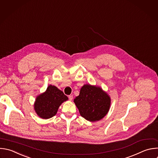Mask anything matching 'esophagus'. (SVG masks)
Masks as SVG:
<instances>
[{
    "instance_id": "obj_1",
    "label": "esophagus",
    "mask_w": 158,
    "mask_h": 158,
    "mask_svg": "<svg viewBox=\"0 0 158 158\" xmlns=\"http://www.w3.org/2000/svg\"><path fill=\"white\" fill-rule=\"evenodd\" d=\"M69 100H73V96L72 95H69Z\"/></svg>"
}]
</instances>
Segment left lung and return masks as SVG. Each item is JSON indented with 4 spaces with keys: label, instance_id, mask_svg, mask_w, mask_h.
I'll list each match as a JSON object with an SVG mask.
<instances>
[{
    "label": "left lung",
    "instance_id": "obj_1",
    "mask_svg": "<svg viewBox=\"0 0 158 158\" xmlns=\"http://www.w3.org/2000/svg\"><path fill=\"white\" fill-rule=\"evenodd\" d=\"M74 102L83 118L94 122L100 120L108 114L111 98L100 87L84 84Z\"/></svg>",
    "mask_w": 158,
    "mask_h": 158
}]
</instances>
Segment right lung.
<instances>
[{
  "instance_id": "add662e5",
  "label": "right lung",
  "mask_w": 158,
  "mask_h": 158,
  "mask_svg": "<svg viewBox=\"0 0 158 158\" xmlns=\"http://www.w3.org/2000/svg\"><path fill=\"white\" fill-rule=\"evenodd\" d=\"M68 100L63 91L55 85H49L45 92L36 97L34 109L41 118L48 119L54 117L60 106Z\"/></svg>"
}]
</instances>
